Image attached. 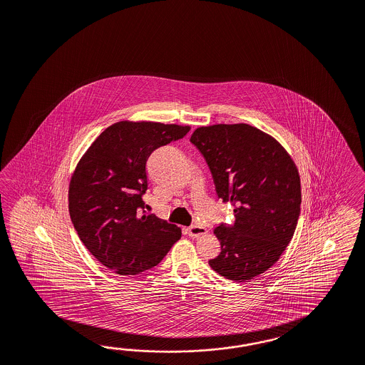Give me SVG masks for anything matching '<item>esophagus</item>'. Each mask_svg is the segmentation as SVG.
<instances>
[{"label": "esophagus", "instance_id": "obj_1", "mask_svg": "<svg viewBox=\"0 0 365 365\" xmlns=\"http://www.w3.org/2000/svg\"><path fill=\"white\" fill-rule=\"evenodd\" d=\"M187 232L190 237H202V235H206V234H207V228L200 226V225H194V226L188 227Z\"/></svg>", "mask_w": 365, "mask_h": 365}]
</instances>
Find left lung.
Masks as SVG:
<instances>
[{"label": "left lung", "instance_id": "obj_1", "mask_svg": "<svg viewBox=\"0 0 365 365\" xmlns=\"http://www.w3.org/2000/svg\"><path fill=\"white\" fill-rule=\"evenodd\" d=\"M190 140L206 159L217 197L234 206L235 225L217 226L222 251L208 264L245 282L274 266L300 215V175L274 137L247 123L197 128Z\"/></svg>", "mask_w": 365, "mask_h": 365}]
</instances>
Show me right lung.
<instances>
[{
	"label": "right lung",
	"mask_w": 365,
	"mask_h": 365,
	"mask_svg": "<svg viewBox=\"0 0 365 365\" xmlns=\"http://www.w3.org/2000/svg\"><path fill=\"white\" fill-rule=\"evenodd\" d=\"M190 126L119 120L103 130L74 168L69 212L82 243L119 275H135L166 257L182 230L145 212L146 162Z\"/></svg>",
	"instance_id": "right-lung-1"
}]
</instances>
